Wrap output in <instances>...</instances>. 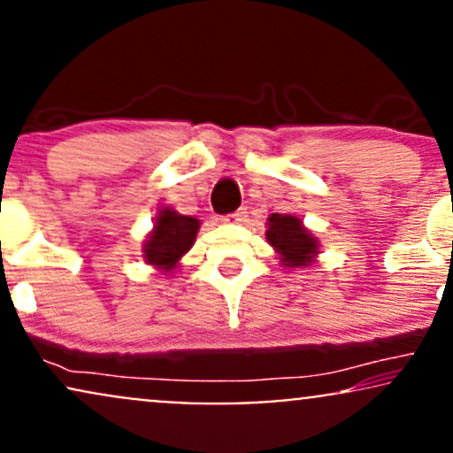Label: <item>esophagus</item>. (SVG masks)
<instances>
[{
	"label": "esophagus",
	"mask_w": 453,
	"mask_h": 453,
	"mask_svg": "<svg viewBox=\"0 0 453 453\" xmlns=\"http://www.w3.org/2000/svg\"><path fill=\"white\" fill-rule=\"evenodd\" d=\"M247 217H249L247 215V209H238L232 217H227L226 221H230V223H244V221H247Z\"/></svg>",
	"instance_id": "1"
}]
</instances>
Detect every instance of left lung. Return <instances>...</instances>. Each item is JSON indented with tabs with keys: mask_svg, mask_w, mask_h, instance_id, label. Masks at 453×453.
I'll return each mask as SVG.
<instances>
[{
	"mask_svg": "<svg viewBox=\"0 0 453 453\" xmlns=\"http://www.w3.org/2000/svg\"><path fill=\"white\" fill-rule=\"evenodd\" d=\"M266 241L279 256V264L285 268L313 266L319 256V241L313 236L300 217L273 212L266 221Z\"/></svg>",
	"mask_w": 453,
	"mask_h": 453,
	"instance_id": "obj_1",
	"label": "left lung"
}]
</instances>
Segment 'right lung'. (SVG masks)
Returning a JSON list of instances; mask_svg holds the SVG:
<instances>
[{"mask_svg": "<svg viewBox=\"0 0 453 453\" xmlns=\"http://www.w3.org/2000/svg\"><path fill=\"white\" fill-rule=\"evenodd\" d=\"M200 219L180 215L173 206H161L155 217L153 230L142 242V257L161 274H173L180 259L194 247Z\"/></svg>", "mask_w": 453, "mask_h": 453, "instance_id": "1", "label": "right lung"}]
</instances>
